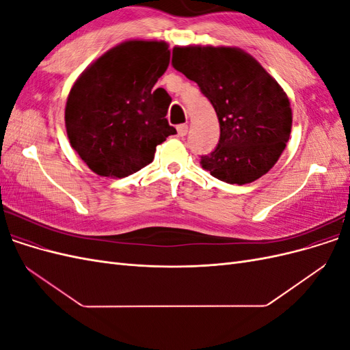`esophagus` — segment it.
Wrapping results in <instances>:
<instances>
[{"mask_svg":"<svg viewBox=\"0 0 350 350\" xmlns=\"http://www.w3.org/2000/svg\"><path fill=\"white\" fill-rule=\"evenodd\" d=\"M176 133L179 137H185L188 134V125L187 124H179L176 126Z\"/></svg>","mask_w":350,"mask_h":350,"instance_id":"esophagus-1","label":"esophagus"}]
</instances>
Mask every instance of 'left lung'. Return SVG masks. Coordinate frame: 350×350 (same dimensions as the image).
<instances>
[{
	"instance_id": "8db88e82",
	"label": "left lung",
	"mask_w": 350,
	"mask_h": 350,
	"mask_svg": "<svg viewBox=\"0 0 350 350\" xmlns=\"http://www.w3.org/2000/svg\"><path fill=\"white\" fill-rule=\"evenodd\" d=\"M172 66L198 84L217 113L216 149L203 169L228 184H250L278 162L292 129L286 93L247 52L226 46H175Z\"/></svg>"
}]
</instances>
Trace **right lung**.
Returning <instances> with one entry per match:
<instances>
[{"mask_svg":"<svg viewBox=\"0 0 350 350\" xmlns=\"http://www.w3.org/2000/svg\"><path fill=\"white\" fill-rule=\"evenodd\" d=\"M165 42L129 40L84 71L68 94L71 147L94 174L124 178L149 165L156 146L176 134L165 118L169 94L156 81L169 66Z\"/></svg>","mask_w":350,"mask_h":350,"instance_id":"add662e5","label":"right lung"}]
</instances>
